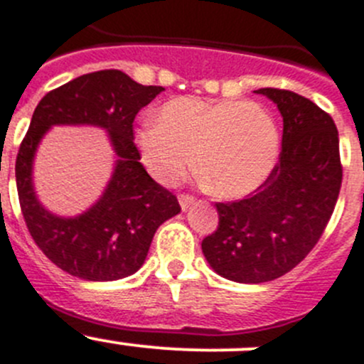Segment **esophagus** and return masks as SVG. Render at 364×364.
<instances>
[{
  "mask_svg": "<svg viewBox=\"0 0 364 364\" xmlns=\"http://www.w3.org/2000/svg\"><path fill=\"white\" fill-rule=\"evenodd\" d=\"M193 203H196L193 196H190V193H179V205H181L183 210H188Z\"/></svg>",
  "mask_w": 364,
  "mask_h": 364,
  "instance_id": "1",
  "label": "esophagus"
}]
</instances>
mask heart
Instances as JSON below:
<instances>
[{"label": "heart", "instance_id": "1", "mask_svg": "<svg viewBox=\"0 0 364 364\" xmlns=\"http://www.w3.org/2000/svg\"><path fill=\"white\" fill-rule=\"evenodd\" d=\"M141 161L163 185L178 183L198 159L210 188L239 198L259 188L280 154V131L262 104L178 97L136 132Z\"/></svg>", "mask_w": 364, "mask_h": 364}]
</instances>
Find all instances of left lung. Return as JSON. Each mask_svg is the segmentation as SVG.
<instances>
[{"label": "left lung", "mask_w": 364, "mask_h": 364, "mask_svg": "<svg viewBox=\"0 0 364 364\" xmlns=\"http://www.w3.org/2000/svg\"><path fill=\"white\" fill-rule=\"evenodd\" d=\"M284 118L282 151L269 178L239 201L215 203L219 226L203 239L210 266L228 280L284 277L323 235L341 188L334 120L294 91L262 87Z\"/></svg>", "instance_id": "8db88e82"}]
</instances>
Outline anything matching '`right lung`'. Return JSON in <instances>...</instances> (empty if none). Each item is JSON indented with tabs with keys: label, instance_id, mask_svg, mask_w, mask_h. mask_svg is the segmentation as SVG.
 <instances>
[{
	"label": "right lung",
	"instance_id": "1",
	"mask_svg": "<svg viewBox=\"0 0 364 364\" xmlns=\"http://www.w3.org/2000/svg\"><path fill=\"white\" fill-rule=\"evenodd\" d=\"M163 91L141 86L120 70H100L44 95L16 159V183L26 228L46 257L66 273L91 282L120 280L140 269L159 224L181 212L178 198L140 163L132 124ZM59 123H90L110 131L119 159L101 201L73 220L57 218L36 201L31 161L44 132Z\"/></svg>",
	"mask_w": 364,
	"mask_h": 364
}]
</instances>
